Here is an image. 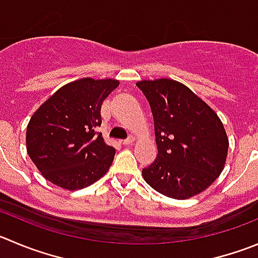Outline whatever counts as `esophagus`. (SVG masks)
I'll list each match as a JSON object with an SVG mask.
<instances>
[{"mask_svg": "<svg viewBox=\"0 0 258 258\" xmlns=\"http://www.w3.org/2000/svg\"><path fill=\"white\" fill-rule=\"evenodd\" d=\"M134 142V138L133 137H129V138L124 139V141H121V144L122 146H129V144H132Z\"/></svg>", "mask_w": 258, "mask_h": 258, "instance_id": "34e87169", "label": "esophagus"}]
</instances>
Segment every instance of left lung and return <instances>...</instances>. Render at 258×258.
<instances>
[{
    "mask_svg": "<svg viewBox=\"0 0 258 258\" xmlns=\"http://www.w3.org/2000/svg\"><path fill=\"white\" fill-rule=\"evenodd\" d=\"M151 105L158 154L142 175L159 194L188 199L209 187L224 168L228 138L222 121L192 91L159 78L137 83Z\"/></svg>",
    "mask_w": 258,
    "mask_h": 258,
    "instance_id": "8db88e82",
    "label": "left lung"
}]
</instances>
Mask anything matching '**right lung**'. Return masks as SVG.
Here are the masks:
<instances>
[{
  "mask_svg": "<svg viewBox=\"0 0 258 258\" xmlns=\"http://www.w3.org/2000/svg\"><path fill=\"white\" fill-rule=\"evenodd\" d=\"M116 80L82 78L64 85L31 116L26 149L41 175L66 190H80L101 178L115 148L105 143L101 126L104 100Z\"/></svg>",
  "mask_w": 258,
  "mask_h": 258,
  "instance_id": "obj_1",
  "label": "right lung"
}]
</instances>
